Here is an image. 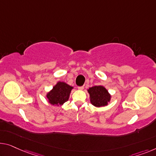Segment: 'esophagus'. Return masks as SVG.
Instances as JSON below:
<instances>
[{"mask_svg": "<svg viewBox=\"0 0 156 156\" xmlns=\"http://www.w3.org/2000/svg\"><path fill=\"white\" fill-rule=\"evenodd\" d=\"M78 90H83V89H84V86H80V87H78Z\"/></svg>", "mask_w": 156, "mask_h": 156, "instance_id": "1", "label": "esophagus"}]
</instances>
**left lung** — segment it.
Returning a JSON list of instances; mask_svg holds the SVG:
<instances>
[{"label":"left lung","instance_id":"8db88e82","mask_svg":"<svg viewBox=\"0 0 156 156\" xmlns=\"http://www.w3.org/2000/svg\"><path fill=\"white\" fill-rule=\"evenodd\" d=\"M90 94V101L95 107H104L110 102L111 95L102 85L94 86L87 90Z\"/></svg>","mask_w":156,"mask_h":156}]
</instances>
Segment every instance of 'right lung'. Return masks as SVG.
Masks as SVG:
<instances>
[{
  "mask_svg": "<svg viewBox=\"0 0 156 156\" xmlns=\"http://www.w3.org/2000/svg\"><path fill=\"white\" fill-rule=\"evenodd\" d=\"M73 89V87L72 86L64 82L59 81L46 94L48 103L55 106H62L69 100Z\"/></svg>",
  "mask_w": 156,
  "mask_h": 156,
  "instance_id": "obj_1",
  "label": "right lung"
}]
</instances>
